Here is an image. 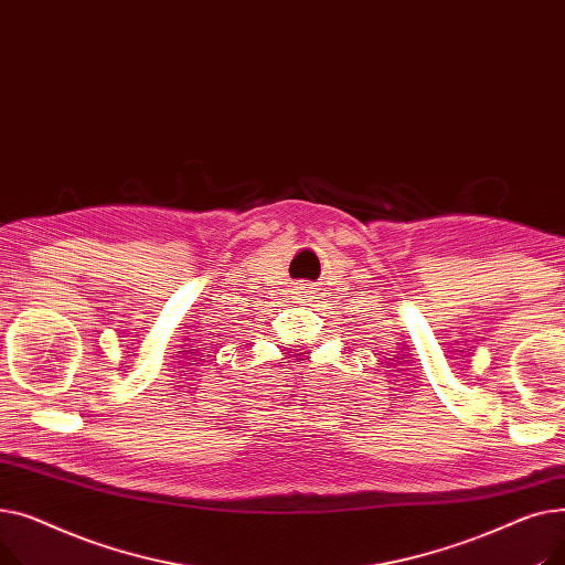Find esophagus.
Here are the masks:
<instances>
[{
  "instance_id": "obj_1",
  "label": "esophagus",
  "mask_w": 565,
  "mask_h": 565,
  "mask_svg": "<svg viewBox=\"0 0 565 565\" xmlns=\"http://www.w3.org/2000/svg\"><path fill=\"white\" fill-rule=\"evenodd\" d=\"M295 292H298L300 295V298H311V290H309V286H298V288H295Z\"/></svg>"
}]
</instances>
